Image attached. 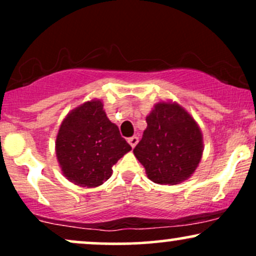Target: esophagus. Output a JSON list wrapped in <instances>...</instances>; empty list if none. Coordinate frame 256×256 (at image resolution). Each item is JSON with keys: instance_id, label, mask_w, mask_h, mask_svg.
<instances>
[{"instance_id": "obj_1", "label": "esophagus", "mask_w": 256, "mask_h": 256, "mask_svg": "<svg viewBox=\"0 0 256 256\" xmlns=\"http://www.w3.org/2000/svg\"><path fill=\"white\" fill-rule=\"evenodd\" d=\"M128 144L132 146V148H134V146H136V144L138 143V137L137 136H132V137L128 138Z\"/></svg>"}]
</instances>
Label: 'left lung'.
<instances>
[{
  "label": "left lung",
  "instance_id": "left-lung-1",
  "mask_svg": "<svg viewBox=\"0 0 256 256\" xmlns=\"http://www.w3.org/2000/svg\"><path fill=\"white\" fill-rule=\"evenodd\" d=\"M146 120L148 126L134 154L148 178L176 185L192 177L204 152V137L195 119L177 102L161 101Z\"/></svg>",
  "mask_w": 256,
  "mask_h": 256
}]
</instances>
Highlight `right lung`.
Masks as SVG:
<instances>
[{"label":"right lung","mask_w":256,"mask_h":256,"mask_svg":"<svg viewBox=\"0 0 256 256\" xmlns=\"http://www.w3.org/2000/svg\"><path fill=\"white\" fill-rule=\"evenodd\" d=\"M131 146L110 122L101 100L84 102L64 116L55 152L62 174L73 184L96 188L112 176V167Z\"/></svg>","instance_id":"1"}]
</instances>
